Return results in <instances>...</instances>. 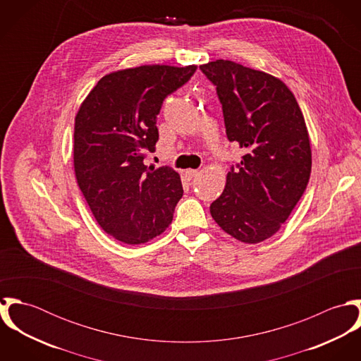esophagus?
<instances>
[{
  "label": "esophagus",
  "mask_w": 361,
  "mask_h": 361,
  "mask_svg": "<svg viewBox=\"0 0 361 361\" xmlns=\"http://www.w3.org/2000/svg\"><path fill=\"white\" fill-rule=\"evenodd\" d=\"M185 175H186L188 179H193V178H196V176L199 175V171H196V169H188V171H185Z\"/></svg>",
  "instance_id": "obj_1"
}]
</instances>
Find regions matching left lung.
<instances>
[{"label": "left lung", "instance_id": "8db88e82", "mask_svg": "<svg viewBox=\"0 0 361 361\" xmlns=\"http://www.w3.org/2000/svg\"><path fill=\"white\" fill-rule=\"evenodd\" d=\"M216 86L226 136L246 150L209 206L224 232L243 243L275 235L303 196L311 172L309 130L289 87L228 59L200 65Z\"/></svg>", "mask_w": 361, "mask_h": 361}]
</instances>
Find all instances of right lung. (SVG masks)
Instances as JSON below:
<instances>
[{
  "label": "right lung",
  "mask_w": 361,
  "mask_h": 361,
  "mask_svg": "<svg viewBox=\"0 0 361 361\" xmlns=\"http://www.w3.org/2000/svg\"><path fill=\"white\" fill-rule=\"evenodd\" d=\"M196 65H142L103 76L75 116V176L96 221L114 239L146 243L172 222L183 196L178 172L147 166L162 102Z\"/></svg>",
  "instance_id": "1"
}]
</instances>
